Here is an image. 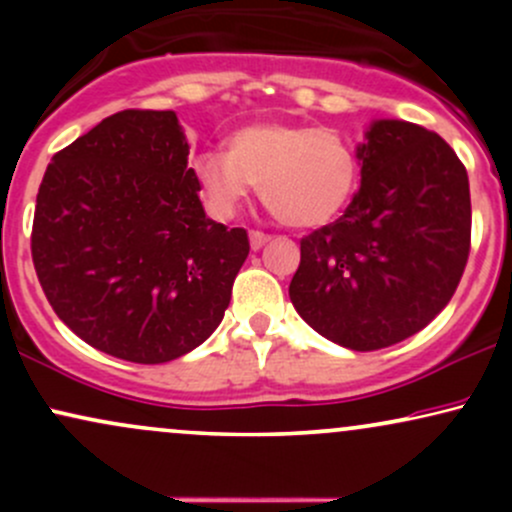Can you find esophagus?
Returning <instances> with one entry per match:
<instances>
[{
    "mask_svg": "<svg viewBox=\"0 0 512 512\" xmlns=\"http://www.w3.org/2000/svg\"><path fill=\"white\" fill-rule=\"evenodd\" d=\"M269 240V236L267 233H262V231H250V248L252 250H260L264 243H267Z\"/></svg>",
    "mask_w": 512,
    "mask_h": 512,
    "instance_id": "34e87169",
    "label": "esophagus"
}]
</instances>
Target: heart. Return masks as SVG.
Segmentation results:
<instances>
[{
	"label": "heart",
	"instance_id": "b5f03b06",
	"mask_svg": "<svg viewBox=\"0 0 512 512\" xmlns=\"http://www.w3.org/2000/svg\"><path fill=\"white\" fill-rule=\"evenodd\" d=\"M199 190L221 216L262 185V199L296 228L330 223L349 202L358 180L354 149L332 129L293 122H252L236 129L228 151L195 158Z\"/></svg>",
	"mask_w": 512,
	"mask_h": 512
}]
</instances>
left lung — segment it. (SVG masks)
I'll return each mask as SVG.
<instances>
[{"label":"left lung","instance_id":"1","mask_svg":"<svg viewBox=\"0 0 512 512\" xmlns=\"http://www.w3.org/2000/svg\"><path fill=\"white\" fill-rule=\"evenodd\" d=\"M361 187L344 216L301 240L289 296L330 342L385 349L424 330L469 257L467 170L436 132L375 120L356 146Z\"/></svg>","mask_w":512,"mask_h":512}]
</instances>
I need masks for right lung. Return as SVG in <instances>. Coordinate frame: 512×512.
Returning a JSON list of instances; mask_svg holds the SVG:
<instances>
[{"instance_id":"right-lung-1","label":"right lung","mask_w":512,"mask_h":512,"mask_svg":"<svg viewBox=\"0 0 512 512\" xmlns=\"http://www.w3.org/2000/svg\"><path fill=\"white\" fill-rule=\"evenodd\" d=\"M173 110H122L57 151L35 199V274L93 349L166 363L221 325L250 252L211 221Z\"/></svg>"}]
</instances>
